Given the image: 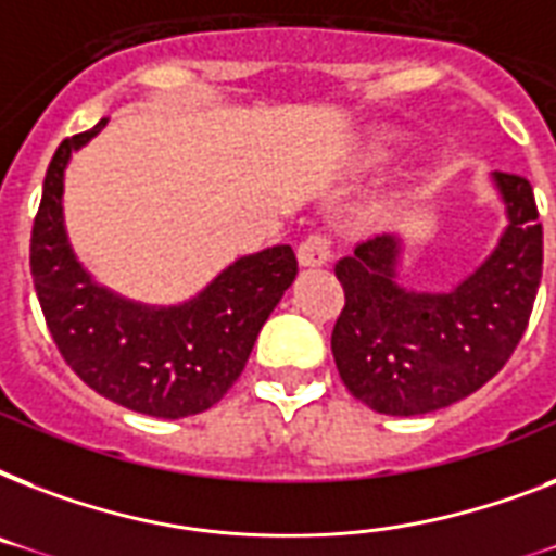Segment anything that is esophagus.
<instances>
[{
	"label": "esophagus",
	"mask_w": 556,
	"mask_h": 556,
	"mask_svg": "<svg viewBox=\"0 0 556 556\" xmlns=\"http://www.w3.org/2000/svg\"><path fill=\"white\" fill-rule=\"evenodd\" d=\"M296 260L303 268H323L331 262V242L326 236L314 233L308 236L300 248H296Z\"/></svg>",
	"instance_id": "esophagus-1"
}]
</instances>
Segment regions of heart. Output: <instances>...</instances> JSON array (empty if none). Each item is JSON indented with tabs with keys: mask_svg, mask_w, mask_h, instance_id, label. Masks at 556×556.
I'll return each instance as SVG.
<instances>
[{
	"mask_svg": "<svg viewBox=\"0 0 556 556\" xmlns=\"http://www.w3.org/2000/svg\"><path fill=\"white\" fill-rule=\"evenodd\" d=\"M387 147H389L387 141H378V147H375V152H378V155H387Z\"/></svg>",
	"mask_w": 556,
	"mask_h": 556,
	"instance_id": "1",
	"label": "heart"
}]
</instances>
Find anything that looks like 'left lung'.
I'll list each match as a JSON object with an SVG mask.
<instances>
[{
    "label": "left lung",
    "instance_id": "obj_1",
    "mask_svg": "<svg viewBox=\"0 0 556 556\" xmlns=\"http://www.w3.org/2000/svg\"><path fill=\"white\" fill-rule=\"evenodd\" d=\"M505 213L496 242L441 291L401 282L406 236L387 233L338 262L346 308L331 355L357 401L383 415H424L456 404L505 366L528 326L543 277V225L526 178L491 173Z\"/></svg>",
    "mask_w": 556,
    "mask_h": 556
}]
</instances>
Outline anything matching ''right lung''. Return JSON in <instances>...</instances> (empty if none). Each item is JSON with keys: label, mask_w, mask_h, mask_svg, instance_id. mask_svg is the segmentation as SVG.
Here are the masks:
<instances>
[{"label": "right lung", "mask_w": 556, "mask_h": 556, "mask_svg": "<svg viewBox=\"0 0 556 556\" xmlns=\"http://www.w3.org/2000/svg\"><path fill=\"white\" fill-rule=\"evenodd\" d=\"M74 135L48 164L30 233V277L48 331L80 380L109 401L155 415L204 413L242 375L256 334L296 277L291 244L242 253L207 286L173 305L117 294L94 279L65 227V169L103 132Z\"/></svg>", "instance_id": "obj_1"}]
</instances>
